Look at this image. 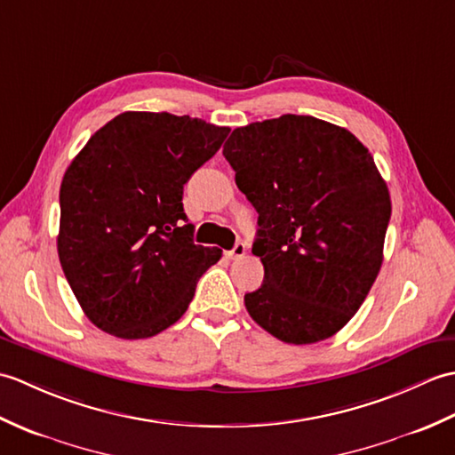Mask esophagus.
I'll list each match as a JSON object with an SVG mask.
<instances>
[{"label":"esophagus","mask_w":455,"mask_h":455,"mask_svg":"<svg viewBox=\"0 0 455 455\" xmlns=\"http://www.w3.org/2000/svg\"><path fill=\"white\" fill-rule=\"evenodd\" d=\"M244 254H246V244H244V243H236L235 248L228 252V258L236 259V258H243Z\"/></svg>","instance_id":"esophagus-1"}]
</instances>
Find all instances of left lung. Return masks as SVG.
Listing matches in <instances>:
<instances>
[{
  "label": "left lung",
  "instance_id": "1",
  "mask_svg": "<svg viewBox=\"0 0 455 455\" xmlns=\"http://www.w3.org/2000/svg\"><path fill=\"white\" fill-rule=\"evenodd\" d=\"M222 154L258 211L264 283L244 295L250 316L287 344L334 336L383 262L391 197L370 150L332 123L282 115L235 129Z\"/></svg>",
  "mask_w": 455,
  "mask_h": 455
}]
</instances>
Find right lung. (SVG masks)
<instances>
[{
  "label": "right lung",
  "instance_id": "obj_1",
  "mask_svg": "<svg viewBox=\"0 0 455 455\" xmlns=\"http://www.w3.org/2000/svg\"><path fill=\"white\" fill-rule=\"evenodd\" d=\"M228 132L189 115L127 111L68 166L58 258L82 311L103 332L139 340L166 331L220 259V248L193 243L181 197Z\"/></svg>",
  "mask_w": 455,
  "mask_h": 455
}]
</instances>
